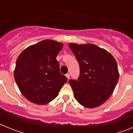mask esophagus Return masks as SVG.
Instances as JSON below:
<instances>
[{
  "label": "esophagus",
  "mask_w": 133,
  "mask_h": 133,
  "mask_svg": "<svg viewBox=\"0 0 133 133\" xmlns=\"http://www.w3.org/2000/svg\"><path fill=\"white\" fill-rule=\"evenodd\" d=\"M66 77H67L68 79H69V78H70V74H69V73L66 74Z\"/></svg>",
  "instance_id": "obj_1"
}]
</instances>
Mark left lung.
I'll return each instance as SVG.
<instances>
[{
  "label": "left lung",
  "instance_id": "8db88e82",
  "mask_svg": "<svg viewBox=\"0 0 133 133\" xmlns=\"http://www.w3.org/2000/svg\"><path fill=\"white\" fill-rule=\"evenodd\" d=\"M69 47L80 66L77 81L69 80L75 98L83 107L101 105L113 92L119 77L115 58L92 44L70 43Z\"/></svg>",
  "mask_w": 133,
  "mask_h": 133
}]
</instances>
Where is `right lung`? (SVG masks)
Listing matches in <instances>:
<instances>
[{
    "instance_id": "1",
    "label": "right lung",
    "mask_w": 133,
    "mask_h": 133,
    "mask_svg": "<svg viewBox=\"0 0 133 133\" xmlns=\"http://www.w3.org/2000/svg\"><path fill=\"white\" fill-rule=\"evenodd\" d=\"M63 44L44 40L31 45L16 60L15 79L25 98L37 104H45L58 95L67 78L60 72L56 56Z\"/></svg>"
}]
</instances>
